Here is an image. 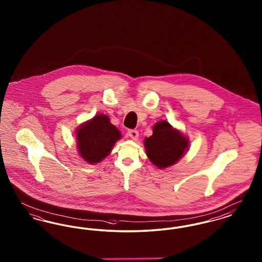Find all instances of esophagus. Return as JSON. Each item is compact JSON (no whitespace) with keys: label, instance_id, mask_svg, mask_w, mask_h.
Instances as JSON below:
<instances>
[{"label":"esophagus","instance_id":"1","mask_svg":"<svg viewBox=\"0 0 262 262\" xmlns=\"http://www.w3.org/2000/svg\"><path fill=\"white\" fill-rule=\"evenodd\" d=\"M127 135H128V137H130L132 139L136 140L137 137H138V132L136 130V129H129V130L127 132Z\"/></svg>","mask_w":262,"mask_h":262}]
</instances>
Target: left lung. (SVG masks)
Listing matches in <instances>:
<instances>
[{"label":"left lung","mask_w":262,"mask_h":262,"mask_svg":"<svg viewBox=\"0 0 262 262\" xmlns=\"http://www.w3.org/2000/svg\"><path fill=\"white\" fill-rule=\"evenodd\" d=\"M189 140L167 121L153 126V135L144 139V147L150 161L159 169L178 162L187 151Z\"/></svg>","instance_id":"8db88e82"}]
</instances>
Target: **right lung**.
Masks as SVG:
<instances>
[{
  "instance_id": "obj_1",
  "label": "right lung",
  "mask_w": 262,
  "mask_h": 262,
  "mask_svg": "<svg viewBox=\"0 0 262 262\" xmlns=\"http://www.w3.org/2000/svg\"><path fill=\"white\" fill-rule=\"evenodd\" d=\"M120 130L111 124L108 116L98 114L76 129V147L89 164H97L107 157L121 139Z\"/></svg>"
}]
</instances>
